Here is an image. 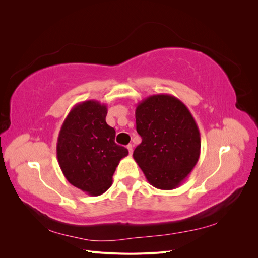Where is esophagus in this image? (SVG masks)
Listing matches in <instances>:
<instances>
[{
    "label": "esophagus",
    "instance_id": "esophagus-1",
    "mask_svg": "<svg viewBox=\"0 0 258 258\" xmlns=\"http://www.w3.org/2000/svg\"><path fill=\"white\" fill-rule=\"evenodd\" d=\"M127 150H128L129 154L132 155V151H134V145H132V144H128V145H127Z\"/></svg>",
    "mask_w": 258,
    "mask_h": 258
}]
</instances>
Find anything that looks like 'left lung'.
<instances>
[{
    "label": "left lung",
    "mask_w": 258,
    "mask_h": 258,
    "mask_svg": "<svg viewBox=\"0 0 258 258\" xmlns=\"http://www.w3.org/2000/svg\"><path fill=\"white\" fill-rule=\"evenodd\" d=\"M136 122L142 142L134 158L148 183L162 190L176 188L200 156V132L191 113L181 100L161 93L138 103Z\"/></svg>",
    "instance_id": "obj_1"
}]
</instances>
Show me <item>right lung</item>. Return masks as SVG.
<instances>
[{
  "instance_id": "1",
  "label": "right lung",
  "mask_w": 258,
  "mask_h": 258,
  "mask_svg": "<svg viewBox=\"0 0 258 258\" xmlns=\"http://www.w3.org/2000/svg\"><path fill=\"white\" fill-rule=\"evenodd\" d=\"M99 101L77 103L64 119L57 141V158L66 178L90 196L110 188L113 174L128 150L115 143V129L105 120Z\"/></svg>"
}]
</instances>
